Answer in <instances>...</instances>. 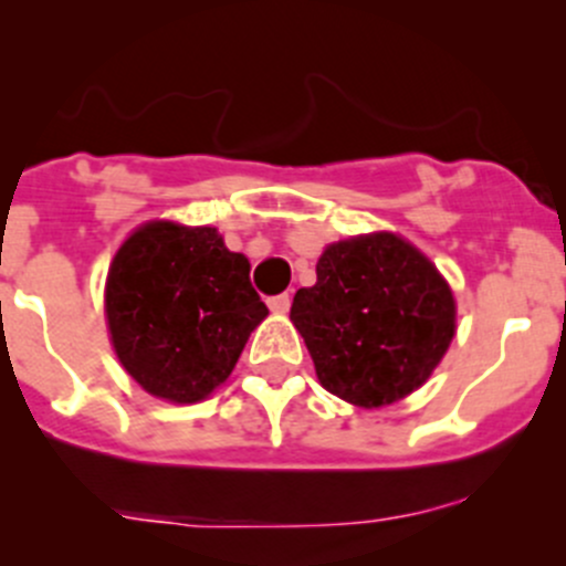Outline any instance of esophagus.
<instances>
[{
  "label": "esophagus",
  "instance_id": "34e87169",
  "mask_svg": "<svg viewBox=\"0 0 566 566\" xmlns=\"http://www.w3.org/2000/svg\"><path fill=\"white\" fill-rule=\"evenodd\" d=\"M290 304H293L290 293H282V295H273V298H268V306H271V312H276V315H284V312L290 310Z\"/></svg>",
  "mask_w": 566,
  "mask_h": 566
}]
</instances>
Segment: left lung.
I'll return each mask as SVG.
<instances>
[{
	"instance_id": "obj_1",
	"label": "left lung",
	"mask_w": 566,
	"mask_h": 566,
	"mask_svg": "<svg viewBox=\"0 0 566 566\" xmlns=\"http://www.w3.org/2000/svg\"><path fill=\"white\" fill-rule=\"evenodd\" d=\"M290 319L323 389L358 408H384L438 367L454 336V298L419 249L375 232L323 251L317 284L295 293Z\"/></svg>"
}]
</instances>
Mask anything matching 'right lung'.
<instances>
[{"instance_id":"add662e5","label":"right lung","mask_w":566,"mask_h":566,"mask_svg":"<svg viewBox=\"0 0 566 566\" xmlns=\"http://www.w3.org/2000/svg\"><path fill=\"white\" fill-rule=\"evenodd\" d=\"M265 315L249 260L213 227L153 221L108 268L106 317L119 364L169 402H199L224 384Z\"/></svg>"}]
</instances>
